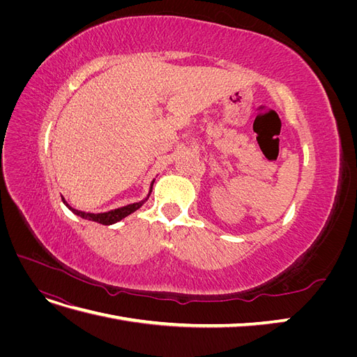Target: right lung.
I'll return each instance as SVG.
<instances>
[{
  "mask_svg": "<svg viewBox=\"0 0 357 357\" xmlns=\"http://www.w3.org/2000/svg\"><path fill=\"white\" fill-rule=\"evenodd\" d=\"M155 180L150 183V189H149V193L146 195V198H143L142 201L138 202H132V204H128V205H123V207H119V208H113V210H109V211H104V213H86V211H82V210H75L73 208L71 205L66 201V198L62 197V202L67 205V208L70 211H73L75 215H79V218L84 219V220H91V222H96V223H101V225H114L117 222H121L122 219L128 218L129 214H132L134 211H137L138 208H142L144 202L149 199L150 197V192H152V186H153Z\"/></svg>",
  "mask_w": 357,
  "mask_h": 357,
  "instance_id": "obj_1",
  "label": "right lung"
}]
</instances>
